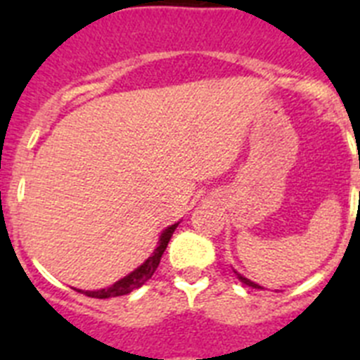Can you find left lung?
<instances>
[{"label": "left lung", "mask_w": 360, "mask_h": 360, "mask_svg": "<svg viewBox=\"0 0 360 360\" xmlns=\"http://www.w3.org/2000/svg\"><path fill=\"white\" fill-rule=\"evenodd\" d=\"M236 276H238V278H240L241 283H245V285H249V287H254V288H262V287H259V285H256V283L250 281V279H247V278H243V276H241V274H238V272H236Z\"/></svg>", "instance_id": "1"}]
</instances>
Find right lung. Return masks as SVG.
Listing matches in <instances>:
<instances>
[{
    "label": "right lung",
    "mask_w": 360,
    "mask_h": 360,
    "mask_svg": "<svg viewBox=\"0 0 360 360\" xmlns=\"http://www.w3.org/2000/svg\"><path fill=\"white\" fill-rule=\"evenodd\" d=\"M178 227V224L171 225V227L165 229L164 232L160 234V240H158V247L155 249V252L142 263L139 269H135L131 274H128L126 278H122L120 281H117L115 285H111L108 288H101V290H75L81 292V294L88 295V297H97V299H108V297H117V295H126L129 292H133L135 288L142 287L153 274H155V270H157L158 263H160V257L164 254L165 247L169 243L171 236H173L174 229Z\"/></svg>",
    "instance_id": "1"
}]
</instances>
